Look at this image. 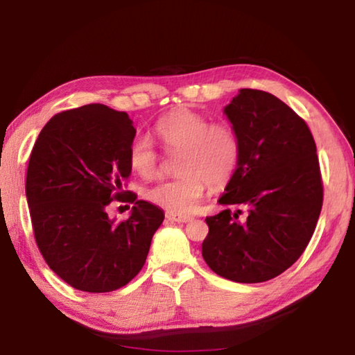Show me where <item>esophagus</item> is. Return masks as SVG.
Listing matches in <instances>:
<instances>
[{
  "label": "esophagus",
  "instance_id": "obj_1",
  "mask_svg": "<svg viewBox=\"0 0 355 355\" xmlns=\"http://www.w3.org/2000/svg\"><path fill=\"white\" fill-rule=\"evenodd\" d=\"M169 219L178 224H186V222L192 220V216H183V214H169Z\"/></svg>",
  "mask_w": 355,
  "mask_h": 355
}]
</instances>
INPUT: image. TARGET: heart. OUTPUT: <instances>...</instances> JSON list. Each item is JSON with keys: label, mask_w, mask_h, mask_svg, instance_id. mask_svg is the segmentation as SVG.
<instances>
[{"label": "heart", "mask_w": 355, "mask_h": 355, "mask_svg": "<svg viewBox=\"0 0 355 355\" xmlns=\"http://www.w3.org/2000/svg\"><path fill=\"white\" fill-rule=\"evenodd\" d=\"M166 152H178L175 178L163 180L146 191V197L175 214L189 213L202 199L207 183L211 188L227 184L241 158V142L232 125L211 123L188 107L166 114L155 127ZM131 169L142 178L158 173L159 155L147 136H136L130 144Z\"/></svg>", "instance_id": "b5f03b06"}]
</instances>
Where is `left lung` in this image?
Masks as SVG:
<instances>
[{"label": "left lung", "instance_id": "left-lung-1", "mask_svg": "<svg viewBox=\"0 0 355 355\" xmlns=\"http://www.w3.org/2000/svg\"><path fill=\"white\" fill-rule=\"evenodd\" d=\"M224 112L241 158L219 203L238 209L205 219L202 255L220 277L260 284L296 263L313 235L322 208L316 144L304 119L269 92L241 89Z\"/></svg>", "mask_w": 355, "mask_h": 355}]
</instances>
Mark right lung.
<instances>
[{"mask_svg": "<svg viewBox=\"0 0 355 355\" xmlns=\"http://www.w3.org/2000/svg\"><path fill=\"white\" fill-rule=\"evenodd\" d=\"M136 130L127 112L100 103L53 116L29 156L26 199L34 238L51 271L80 291L110 293L147 260L163 209L123 191ZM112 200L135 202L128 220H110Z\"/></svg>", "mask_w": 355, "mask_h": 355, "instance_id": "right-lung-1", "label": "right lung"}]
</instances>
